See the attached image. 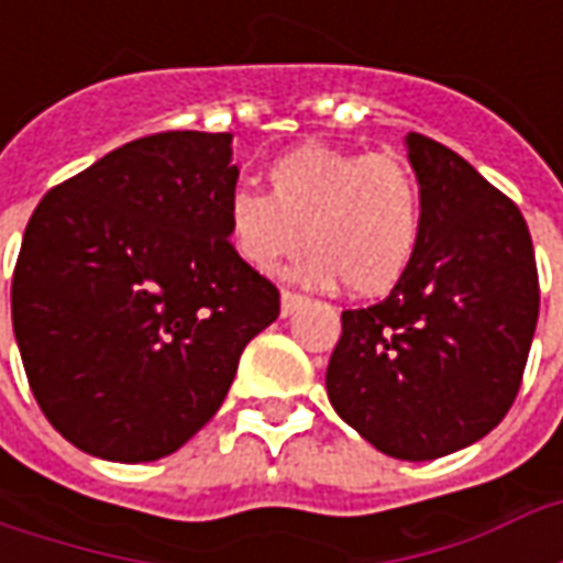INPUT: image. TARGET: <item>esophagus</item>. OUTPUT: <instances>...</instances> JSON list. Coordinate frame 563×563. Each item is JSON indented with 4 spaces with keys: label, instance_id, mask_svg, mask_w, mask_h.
<instances>
[{
    "label": "esophagus",
    "instance_id": "esophagus-1",
    "mask_svg": "<svg viewBox=\"0 0 563 563\" xmlns=\"http://www.w3.org/2000/svg\"><path fill=\"white\" fill-rule=\"evenodd\" d=\"M307 298L305 295H298V292H289V289H283V295H280V313L283 317H292L295 310H298V307L305 305Z\"/></svg>",
    "mask_w": 563,
    "mask_h": 563
}]
</instances>
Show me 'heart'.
I'll use <instances>...</instances> for the list:
<instances>
[{"label":"heart","instance_id":"heart-1","mask_svg":"<svg viewBox=\"0 0 563 563\" xmlns=\"http://www.w3.org/2000/svg\"><path fill=\"white\" fill-rule=\"evenodd\" d=\"M268 196L232 189L225 238L253 271L277 268L310 246L298 277L343 283L358 298L389 295L410 274L424 238V198L413 168L391 153L301 144L265 168Z\"/></svg>","mask_w":563,"mask_h":563}]
</instances>
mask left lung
Instances as JSON below:
<instances>
[{
	"mask_svg": "<svg viewBox=\"0 0 563 563\" xmlns=\"http://www.w3.org/2000/svg\"><path fill=\"white\" fill-rule=\"evenodd\" d=\"M424 198L413 268L386 301L343 310L325 389L371 446L443 459L495 428L531 353L540 283L528 222L455 150L410 132Z\"/></svg>",
	"mask_w": 563,
	"mask_h": 563,
	"instance_id": "left-lung-1",
	"label": "left lung"
}]
</instances>
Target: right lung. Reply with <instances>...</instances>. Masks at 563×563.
I'll use <instances>...</instances> for the list:
<instances>
[{
  "mask_svg": "<svg viewBox=\"0 0 563 563\" xmlns=\"http://www.w3.org/2000/svg\"><path fill=\"white\" fill-rule=\"evenodd\" d=\"M229 132L129 141L54 186L23 232L11 322L35 401L96 459L156 461L229 395L280 292L234 256Z\"/></svg>",
  "mask_w": 563,
  "mask_h": 563,
  "instance_id": "1",
  "label": "right lung"
}]
</instances>
